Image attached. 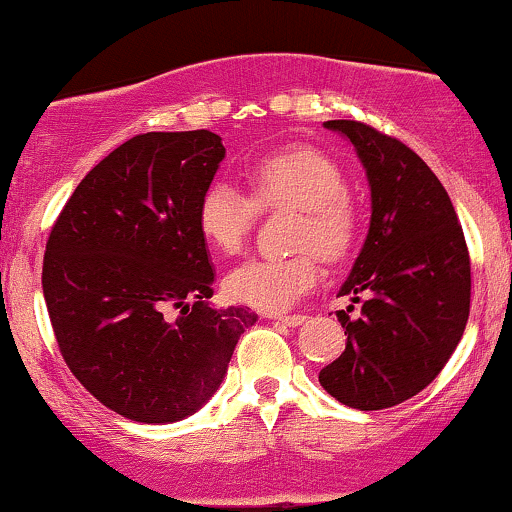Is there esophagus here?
<instances>
[{"instance_id": "esophagus-1", "label": "esophagus", "mask_w": 512, "mask_h": 512, "mask_svg": "<svg viewBox=\"0 0 512 512\" xmlns=\"http://www.w3.org/2000/svg\"><path fill=\"white\" fill-rule=\"evenodd\" d=\"M274 319H279V324H286V326H300V324H305V315H281V317H274Z\"/></svg>"}]
</instances>
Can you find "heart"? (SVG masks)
<instances>
[{"mask_svg":"<svg viewBox=\"0 0 512 512\" xmlns=\"http://www.w3.org/2000/svg\"><path fill=\"white\" fill-rule=\"evenodd\" d=\"M250 195L233 183H212L197 202V231L209 248L236 255L248 240L257 214L298 209L291 257H252L233 267L224 291L236 303L262 312H283L319 279V255L341 262L355 248L360 212L346 193V176L329 155L310 145L255 159L245 171Z\"/></svg>","mask_w":512,"mask_h":512,"instance_id":"obj_1","label":"heart"}]
</instances>
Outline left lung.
Returning <instances> with one entry per match:
<instances>
[{"label":"left lung","instance_id":"1","mask_svg":"<svg viewBox=\"0 0 512 512\" xmlns=\"http://www.w3.org/2000/svg\"><path fill=\"white\" fill-rule=\"evenodd\" d=\"M355 145L372 188V221L338 295L348 341L319 372L343 405L384 410L417 396L446 367L470 317V252L451 197L420 155L362 121H326Z\"/></svg>","mask_w":512,"mask_h":512}]
</instances>
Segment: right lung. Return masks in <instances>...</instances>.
<instances>
[{
	"label": "right lung",
	"instance_id": "obj_1",
	"mask_svg": "<svg viewBox=\"0 0 512 512\" xmlns=\"http://www.w3.org/2000/svg\"><path fill=\"white\" fill-rule=\"evenodd\" d=\"M226 155L212 131L143 133L73 190L47 238L42 293L59 353L133 422L193 415L224 379L250 307L214 310L197 202Z\"/></svg>",
	"mask_w": 512,
	"mask_h": 512
}]
</instances>
